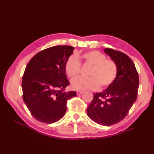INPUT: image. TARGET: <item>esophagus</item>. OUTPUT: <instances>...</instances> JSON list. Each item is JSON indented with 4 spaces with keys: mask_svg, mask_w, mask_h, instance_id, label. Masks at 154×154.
Listing matches in <instances>:
<instances>
[{
    "mask_svg": "<svg viewBox=\"0 0 154 154\" xmlns=\"http://www.w3.org/2000/svg\"><path fill=\"white\" fill-rule=\"evenodd\" d=\"M81 94H83L82 91H77V95H81Z\"/></svg>",
    "mask_w": 154,
    "mask_h": 154,
    "instance_id": "esophagus-1",
    "label": "esophagus"
}]
</instances>
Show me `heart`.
<instances>
[{"label":"heart","instance_id":"heart-1","mask_svg":"<svg viewBox=\"0 0 154 154\" xmlns=\"http://www.w3.org/2000/svg\"><path fill=\"white\" fill-rule=\"evenodd\" d=\"M81 59L85 63L91 65L87 78L77 77L72 81V89L78 91L97 90L108 87L116 79L118 74L116 63L111 60H107L103 54L98 51H90L81 56L69 57L65 63V70L67 76L73 79L79 75Z\"/></svg>","mask_w":154,"mask_h":154}]
</instances>
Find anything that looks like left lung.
<instances>
[{
  "label": "left lung",
  "instance_id": "left-lung-1",
  "mask_svg": "<svg viewBox=\"0 0 154 154\" xmlns=\"http://www.w3.org/2000/svg\"><path fill=\"white\" fill-rule=\"evenodd\" d=\"M117 65L114 82L101 93H96L88 106V116L103 126H110L122 120L137 99L139 77L135 65L127 55L110 48L104 49Z\"/></svg>",
  "mask_w": 154,
  "mask_h": 154
}]
</instances>
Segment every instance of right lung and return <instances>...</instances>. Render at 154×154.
Listing matches in <instances>:
<instances>
[{
  "instance_id": "obj_1",
  "label": "right lung",
  "mask_w": 154,
  "mask_h": 154,
  "mask_svg": "<svg viewBox=\"0 0 154 154\" xmlns=\"http://www.w3.org/2000/svg\"><path fill=\"white\" fill-rule=\"evenodd\" d=\"M74 47L56 45L38 52L28 63L22 77L23 100L32 115L40 122H56L64 116L67 101L76 91L65 92L69 84L65 63Z\"/></svg>"
}]
</instances>
